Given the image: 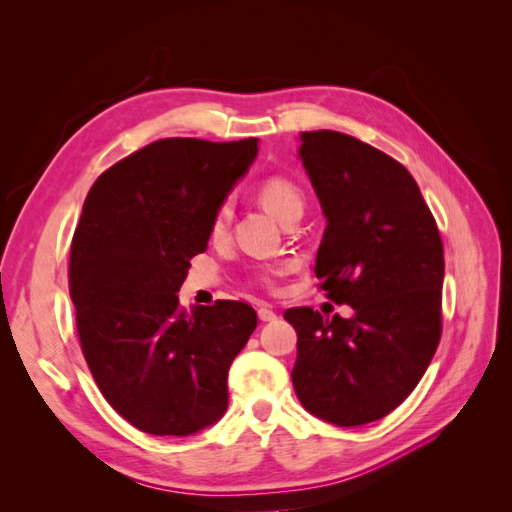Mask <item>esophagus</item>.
<instances>
[{
    "instance_id": "34e87169",
    "label": "esophagus",
    "mask_w": 512,
    "mask_h": 512,
    "mask_svg": "<svg viewBox=\"0 0 512 512\" xmlns=\"http://www.w3.org/2000/svg\"><path fill=\"white\" fill-rule=\"evenodd\" d=\"M258 318H260L262 322H271V320H275V318H277V314L273 312L271 307L262 305V307H258Z\"/></svg>"
}]
</instances>
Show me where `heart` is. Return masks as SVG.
<instances>
[{"instance_id":"heart-1","label":"heart","mask_w":512,"mask_h":512,"mask_svg":"<svg viewBox=\"0 0 512 512\" xmlns=\"http://www.w3.org/2000/svg\"><path fill=\"white\" fill-rule=\"evenodd\" d=\"M256 198H258V203L282 224L290 222L292 218H301L305 211L303 190L292 179L282 177V175H271L267 179H262L256 188ZM230 218H232V203H230V198H224V200H220L218 207L213 209L211 220H209V237L213 241H220L228 235ZM288 269H290L288 265H275V267H267V269L258 271L254 277L262 288L271 290L277 282V277L284 275Z\"/></svg>"}]
</instances>
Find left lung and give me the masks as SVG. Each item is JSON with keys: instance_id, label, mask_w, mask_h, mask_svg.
<instances>
[{"instance_id": "obj_1", "label": "left lung", "mask_w": 512, "mask_h": 512, "mask_svg": "<svg viewBox=\"0 0 512 512\" xmlns=\"http://www.w3.org/2000/svg\"><path fill=\"white\" fill-rule=\"evenodd\" d=\"M299 156L327 228L320 290L352 318L290 307L292 384L307 412L356 427L393 412L423 378L442 335L444 247L414 177L359 138L314 130Z\"/></svg>"}]
</instances>
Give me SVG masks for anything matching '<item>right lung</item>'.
I'll list each match as a JSON object with an SVG mask.
<instances>
[{
	"label": "right lung",
	"instance_id": "obj_1",
	"mask_svg": "<svg viewBox=\"0 0 512 512\" xmlns=\"http://www.w3.org/2000/svg\"><path fill=\"white\" fill-rule=\"evenodd\" d=\"M256 138H162L91 185L68 284L81 350L100 393L153 436H190L228 408V369L258 316L243 301L179 305L213 209L258 151Z\"/></svg>",
	"mask_w": 512,
	"mask_h": 512
}]
</instances>
